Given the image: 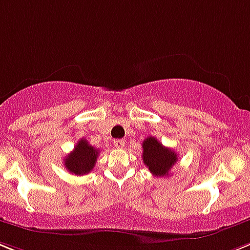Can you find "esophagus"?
Here are the masks:
<instances>
[{"label":"esophagus","mask_w":250,"mask_h":250,"mask_svg":"<svg viewBox=\"0 0 250 250\" xmlns=\"http://www.w3.org/2000/svg\"><path fill=\"white\" fill-rule=\"evenodd\" d=\"M125 146V141L123 140H114V147L122 148Z\"/></svg>","instance_id":"34e87169"}]
</instances>
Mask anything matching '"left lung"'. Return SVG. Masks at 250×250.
Segmentation results:
<instances>
[{"mask_svg": "<svg viewBox=\"0 0 250 250\" xmlns=\"http://www.w3.org/2000/svg\"><path fill=\"white\" fill-rule=\"evenodd\" d=\"M142 160L155 177H165L178 161V155L171 148L163 146L155 137H147L142 142Z\"/></svg>", "mask_w": 250, "mask_h": 250, "instance_id": "left-lung-1", "label": "left lung"}]
</instances>
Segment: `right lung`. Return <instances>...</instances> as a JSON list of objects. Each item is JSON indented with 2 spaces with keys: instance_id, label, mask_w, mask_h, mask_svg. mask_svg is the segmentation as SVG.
Returning <instances> with one entry per match:
<instances>
[{
  "instance_id": "1",
  "label": "right lung",
  "mask_w": 250,
  "mask_h": 250,
  "mask_svg": "<svg viewBox=\"0 0 250 250\" xmlns=\"http://www.w3.org/2000/svg\"><path fill=\"white\" fill-rule=\"evenodd\" d=\"M98 156H99V148L93 147L83 138L77 142L72 152L64 157V167L75 175H83L93 170Z\"/></svg>"
}]
</instances>
